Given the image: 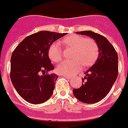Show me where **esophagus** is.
I'll list each match as a JSON object with an SVG mask.
<instances>
[{"instance_id":"34e87169","label":"esophagus","mask_w":128,"mask_h":128,"mask_svg":"<svg viewBox=\"0 0 128 128\" xmlns=\"http://www.w3.org/2000/svg\"><path fill=\"white\" fill-rule=\"evenodd\" d=\"M62 76H64L65 78H68V79H70V78H71V77H70V76H67V75H65V74H62Z\"/></svg>"}]
</instances>
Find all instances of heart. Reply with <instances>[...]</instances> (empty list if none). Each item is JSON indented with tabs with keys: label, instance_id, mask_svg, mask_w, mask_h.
<instances>
[{
	"label": "heart",
	"instance_id": "obj_1",
	"mask_svg": "<svg viewBox=\"0 0 128 128\" xmlns=\"http://www.w3.org/2000/svg\"><path fill=\"white\" fill-rule=\"evenodd\" d=\"M63 42L68 46L74 48L71 60H64L57 66L58 73L71 76L78 72L84 66L93 64L99 55V48L97 43L91 38H85L80 35L74 34L66 37ZM48 56L54 62H60L62 58V50L58 42H54L48 49Z\"/></svg>",
	"mask_w": 128,
	"mask_h": 128
}]
</instances>
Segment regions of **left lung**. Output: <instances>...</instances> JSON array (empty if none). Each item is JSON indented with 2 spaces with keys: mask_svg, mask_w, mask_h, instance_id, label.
Here are the masks:
<instances>
[{
  "mask_svg": "<svg viewBox=\"0 0 128 128\" xmlns=\"http://www.w3.org/2000/svg\"><path fill=\"white\" fill-rule=\"evenodd\" d=\"M76 33L93 38L99 48V55L95 64L85 72L81 87L73 90V94L83 103H96L107 96L116 80L118 74V54L108 39L101 34L90 30Z\"/></svg>",
  "mask_w": 128,
  "mask_h": 128,
  "instance_id": "obj_1",
  "label": "left lung"
}]
</instances>
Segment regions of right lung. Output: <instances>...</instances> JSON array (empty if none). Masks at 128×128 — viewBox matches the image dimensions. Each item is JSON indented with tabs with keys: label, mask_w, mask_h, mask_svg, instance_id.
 I'll use <instances>...</instances> for the list:
<instances>
[{
	"label": "right lung",
	"mask_w": 128,
	"mask_h": 128,
	"mask_svg": "<svg viewBox=\"0 0 128 128\" xmlns=\"http://www.w3.org/2000/svg\"><path fill=\"white\" fill-rule=\"evenodd\" d=\"M66 33L40 31L25 38L15 48L10 59V79L18 94L29 103H44L52 96L58 75L48 49Z\"/></svg>",
	"instance_id": "add662e5"
}]
</instances>
